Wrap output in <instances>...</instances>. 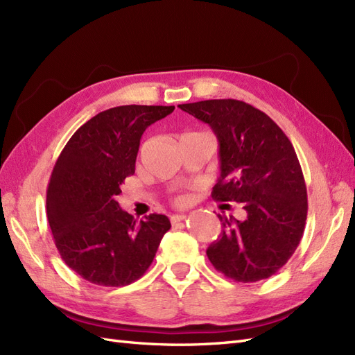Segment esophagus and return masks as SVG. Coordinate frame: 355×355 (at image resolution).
I'll return each instance as SVG.
<instances>
[{"label":"esophagus","mask_w":355,"mask_h":355,"mask_svg":"<svg viewBox=\"0 0 355 355\" xmlns=\"http://www.w3.org/2000/svg\"><path fill=\"white\" fill-rule=\"evenodd\" d=\"M184 219H185V215H182V214H176V215H171V216H170L171 224L180 223V221H184Z\"/></svg>","instance_id":"1"}]
</instances>
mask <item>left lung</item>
<instances>
[{
	"label": "left lung",
	"mask_w": 355,
	"mask_h": 355,
	"mask_svg": "<svg viewBox=\"0 0 355 355\" xmlns=\"http://www.w3.org/2000/svg\"><path fill=\"white\" fill-rule=\"evenodd\" d=\"M179 107L207 123L218 139L221 175L212 198L241 203L246 212L243 221L219 215L223 233L209 245L207 258L237 282L267 279L299 246L308 215L304 178L291 141L245 101L206 100Z\"/></svg>",
	"instance_id": "obj_1"
}]
</instances>
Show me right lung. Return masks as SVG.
Returning a JSON list of instances; mask_svg holds the SVG:
<instances>
[{"label":"right lung","instance_id":"obj_1","mask_svg":"<svg viewBox=\"0 0 355 355\" xmlns=\"http://www.w3.org/2000/svg\"><path fill=\"white\" fill-rule=\"evenodd\" d=\"M175 106H119L95 114L67 141L55 162L46 210L65 264L83 279L123 286L145 275L162 236L166 215L137 223L119 207L123 179L136 170L141 134Z\"/></svg>","mask_w":355,"mask_h":355}]
</instances>
